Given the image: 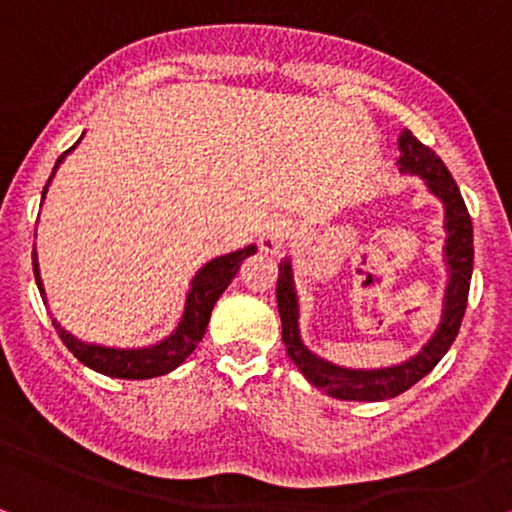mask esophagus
Returning <instances> with one entry per match:
<instances>
[{
	"mask_svg": "<svg viewBox=\"0 0 512 512\" xmlns=\"http://www.w3.org/2000/svg\"><path fill=\"white\" fill-rule=\"evenodd\" d=\"M292 231H295V224L292 220H285V217H276V220H271L267 227H264L262 236H260V245L264 252H278L285 245V241L292 236Z\"/></svg>",
	"mask_w": 512,
	"mask_h": 512,
	"instance_id": "34e87169",
	"label": "esophagus"
}]
</instances>
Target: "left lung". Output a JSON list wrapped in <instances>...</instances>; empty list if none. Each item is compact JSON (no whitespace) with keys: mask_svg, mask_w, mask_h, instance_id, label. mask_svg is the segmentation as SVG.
<instances>
[{"mask_svg":"<svg viewBox=\"0 0 512 512\" xmlns=\"http://www.w3.org/2000/svg\"><path fill=\"white\" fill-rule=\"evenodd\" d=\"M398 149L400 173L421 175L428 189L445 203V260L449 271L445 309H442V320L431 342L417 356L403 365L381 367V370H346V367L332 365L318 358L299 339V304L295 283H292V264L290 260L278 264L276 302L278 313H281L285 351L313 386L339 400L377 403V400H388L405 393L407 388L424 379L440 363L449 346L454 344L456 335H459L463 313H466L470 276H473V222H470L466 203H463L459 187H456L454 177L449 175L440 156L431 147H426L424 142L414 138L412 131H407V128L400 133Z\"/></svg>","mask_w":512,"mask_h":512,"instance_id":"obj_1","label":"left lung"}]
</instances>
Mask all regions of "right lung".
I'll use <instances>...</instances> for the list:
<instances>
[{"instance_id": "add662e5", "label": "right lung", "mask_w": 512, "mask_h": 512, "mask_svg": "<svg viewBox=\"0 0 512 512\" xmlns=\"http://www.w3.org/2000/svg\"><path fill=\"white\" fill-rule=\"evenodd\" d=\"M81 140V138H79ZM77 140V145H79ZM74 145V147H77ZM74 147L67 149V152L60 154V159L53 166L51 177L56 175V170L60 166V161L65 159L67 154L72 152ZM49 177V185H51ZM49 185L44 187L42 192V201L46 192H49ZM257 248L255 245H248V248L229 252V255L215 257L213 262H208L199 274L194 276L192 281V290L187 295V304H185V313H182L180 325L175 327V332L170 337L163 339V342L154 344V346H145V349H107V346H98V344H84L79 339H74V335L65 332L56 320V325L60 339L63 344L74 353V358L81 360L86 367L91 370L107 374V377L114 379H152V377H161V374H168L170 370H175L177 365L185 363V358L196 349V344L201 342L203 335H206V327L210 320V311L227 285L234 281V276L241 269V262L245 257H250ZM32 267H34V281H37V288L44 297V285H42V276H39V264H37V252L32 250Z\"/></svg>"}]
</instances>
